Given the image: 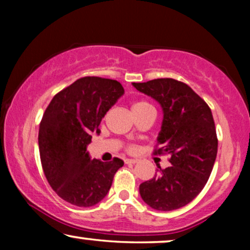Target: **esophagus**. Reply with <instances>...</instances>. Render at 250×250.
I'll return each mask as SVG.
<instances>
[{"label":"esophagus","instance_id":"1","mask_svg":"<svg viewBox=\"0 0 250 250\" xmlns=\"http://www.w3.org/2000/svg\"><path fill=\"white\" fill-rule=\"evenodd\" d=\"M138 160L136 159H125V164H135Z\"/></svg>","mask_w":250,"mask_h":250}]
</instances>
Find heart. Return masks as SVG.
<instances>
[{
  "mask_svg": "<svg viewBox=\"0 0 250 250\" xmlns=\"http://www.w3.org/2000/svg\"><path fill=\"white\" fill-rule=\"evenodd\" d=\"M148 110L155 111V110H153L152 105L148 104L146 101H138L132 105V111L133 112H141V111H148Z\"/></svg>",
  "mask_w": 250,
  "mask_h": 250,
  "instance_id": "b5f03b06",
  "label": "heart"
}]
</instances>
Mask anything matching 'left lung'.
Wrapping results in <instances>:
<instances>
[{
    "label": "left lung",
    "mask_w": 250,
    "mask_h": 250,
    "mask_svg": "<svg viewBox=\"0 0 250 250\" xmlns=\"http://www.w3.org/2000/svg\"><path fill=\"white\" fill-rule=\"evenodd\" d=\"M163 109L155 153H168L170 166L157 169L140 184L143 201L157 210L186 206L204 189L217 155V136L210 108L189 85L173 78L132 83Z\"/></svg>",
    "instance_id": "left-lung-1"
}]
</instances>
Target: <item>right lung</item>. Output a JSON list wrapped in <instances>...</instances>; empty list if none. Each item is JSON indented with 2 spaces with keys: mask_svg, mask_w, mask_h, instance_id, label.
<instances>
[{
  "mask_svg": "<svg viewBox=\"0 0 250 250\" xmlns=\"http://www.w3.org/2000/svg\"><path fill=\"white\" fill-rule=\"evenodd\" d=\"M124 88L117 81L87 76L56 94L44 112L39 131L42 167L47 182L67 203L91 207L107 196L119 158L91 159L87 146Z\"/></svg>",
  "mask_w": 250,
  "mask_h": 250,
  "instance_id": "add662e5",
  "label": "right lung"
}]
</instances>
